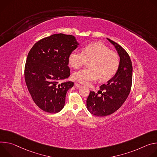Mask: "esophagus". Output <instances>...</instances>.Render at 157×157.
I'll use <instances>...</instances> for the list:
<instances>
[{
  "label": "esophagus",
  "instance_id": "34e87169",
  "mask_svg": "<svg viewBox=\"0 0 157 157\" xmlns=\"http://www.w3.org/2000/svg\"><path fill=\"white\" fill-rule=\"evenodd\" d=\"M75 85L77 86V87H78V88H81V87H82V85H80V84H78V83H75Z\"/></svg>",
  "mask_w": 157,
  "mask_h": 157
}]
</instances>
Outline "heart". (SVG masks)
<instances>
[{"label":"heart","mask_w":157,"mask_h":157,"mask_svg":"<svg viewBox=\"0 0 157 157\" xmlns=\"http://www.w3.org/2000/svg\"><path fill=\"white\" fill-rule=\"evenodd\" d=\"M89 63V68L81 69L73 74L75 80L89 84L98 78L101 81L110 80L119 67L118 56L101 42L91 43L83 48L82 52L74 50L68 56L69 64L74 68Z\"/></svg>","instance_id":"1"}]
</instances>
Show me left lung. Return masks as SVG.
<instances>
[{"label":"left lung","instance_id":"obj_1","mask_svg":"<svg viewBox=\"0 0 157 157\" xmlns=\"http://www.w3.org/2000/svg\"><path fill=\"white\" fill-rule=\"evenodd\" d=\"M107 40L115 46L120 57V64L115 75L106 84L100 86L101 95L98 92L90 91L86 99L88 110L99 117L111 115L122 105L130 94L132 83L133 68L129 55L119 44Z\"/></svg>","mask_w":157,"mask_h":157}]
</instances>
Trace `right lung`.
Returning a JSON list of instances; mask_svg holds the SVG:
<instances>
[{"mask_svg": "<svg viewBox=\"0 0 157 157\" xmlns=\"http://www.w3.org/2000/svg\"><path fill=\"white\" fill-rule=\"evenodd\" d=\"M78 45L72 35L57 33L40 40L29 51L25 81L33 101L44 112L56 113L63 108L74 82L62 81L71 75L68 56Z\"/></svg>", "mask_w": 157, "mask_h": 157, "instance_id": "1", "label": "right lung"}]
</instances>
